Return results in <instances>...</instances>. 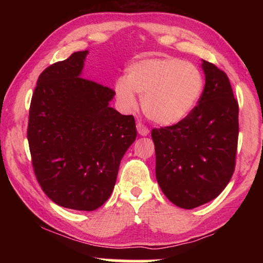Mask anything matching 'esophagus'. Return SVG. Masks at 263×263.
I'll list each match as a JSON object with an SVG mask.
<instances>
[{
	"label": "esophagus",
	"mask_w": 263,
	"mask_h": 263,
	"mask_svg": "<svg viewBox=\"0 0 263 263\" xmlns=\"http://www.w3.org/2000/svg\"><path fill=\"white\" fill-rule=\"evenodd\" d=\"M136 129H138L139 134L142 135V136H146V135L149 134L148 128L145 127V125H143L142 123H138V124H136Z\"/></svg>",
	"instance_id": "esophagus-1"
}]
</instances>
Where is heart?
I'll use <instances>...</instances> for the list:
<instances>
[{
    "instance_id": "heart-1",
    "label": "heart",
    "mask_w": 263,
    "mask_h": 263,
    "mask_svg": "<svg viewBox=\"0 0 263 263\" xmlns=\"http://www.w3.org/2000/svg\"><path fill=\"white\" fill-rule=\"evenodd\" d=\"M114 88L123 109H135L138 93L149 120L172 125L195 109L203 91V77L196 66L181 59L153 57L132 63L125 78L116 79Z\"/></svg>"
}]
</instances>
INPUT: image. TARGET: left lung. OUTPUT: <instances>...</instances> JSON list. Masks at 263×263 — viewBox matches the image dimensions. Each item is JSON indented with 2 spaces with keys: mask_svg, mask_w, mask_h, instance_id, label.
Masks as SVG:
<instances>
[{
  "mask_svg": "<svg viewBox=\"0 0 263 263\" xmlns=\"http://www.w3.org/2000/svg\"><path fill=\"white\" fill-rule=\"evenodd\" d=\"M206 85L184 120L154 128L156 176L165 196L193 210L215 199L231 179L238 143V102L225 71L202 61Z\"/></svg>",
  "mask_w": 263,
  "mask_h": 263,
  "instance_id": "left-lung-1",
  "label": "left lung"
}]
</instances>
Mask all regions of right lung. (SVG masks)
Returning <instances> with one entry per match:
<instances>
[{
  "instance_id": "1",
  "label": "right lung",
  "mask_w": 263,
  "mask_h": 263,
  "mask_svg": "<svg viewBox=\"0 0 263 263\" xmlns=\"http://www.w3.org/2000/svg\"><path fill=\"white\" fill-rule=\"evenodd\" d=\"M87 53L74 52L43 70L27 127L43 192L77 211H95L109 199L121 159L136 139L134 116L109 106L114 89L81 78Z\"/></svg>"
}]
</instances>
